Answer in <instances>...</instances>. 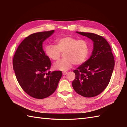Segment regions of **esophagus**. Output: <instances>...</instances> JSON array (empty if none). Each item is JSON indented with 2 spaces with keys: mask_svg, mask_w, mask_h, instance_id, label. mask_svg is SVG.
<instances>
[{
  "mask_svg": "<svg viewBox=\"0 0 127 127\" xmlns=\"http://www.w3.org/2000/svg\"><path fill=\"white\" fill-rule=\"evenodd\" d=\"M63 75H64V76H65V75H66V74H67V72H63Z\"/></svg>",
  "mask_w": 127,
  "mask_h": 127,
  "instance_id": "1",
  "label": "esophagus"
}]
</instances>
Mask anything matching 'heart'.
I'll return each mask as SVG.
<instances>
[{
  "label": "heart",
  "instance_id": "1",
  "mask_svg": "<svg viewBox=\"0 0 127 127\" xmlns=\"http://www.w3.org/2000/svg\"><path fill=\"white\" fill-rule=\"evenodd\" d=\"M56 45H48L45 48V53L50 59L57 61L61 53H64V58L54 64L55 69L66 71L72 65L84 63L89 54V43L85 40H78L71 36H65L56 39Z\"/></svg>",
  "mask_w": 127,
  "mask_h": 127
}]
</instances>
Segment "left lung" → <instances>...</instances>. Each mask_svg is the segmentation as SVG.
Instances as JSON below:
<instances>
[{
    "mask_svg": "<svg viewBox=\"0 0 127 127\" xmlns=\"http://www.w3.org/2000/svg\"><path fill=\"white\" fill-rule=\"evenodd\" d=\"M93 42L91 56L73 72L76 78L72 85L74 91L86 97L99 95L110 82L115 65L112 49L105 38L92 32H76Z\"/></svg>",
    "mask_w": 127,
    "mask_h": 127,
    "instance_id": "8db88e82",
    "label": "left lung"
}]
</instances>
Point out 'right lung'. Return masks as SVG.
Returning <instances> with one entry per match:
<instances>
[{"mask_svg":"<svg viewBox=\"0 0 127 127\" xmlns=\"http://www.w3.org/2000/svg\"><path fill=\"white\" fill-rule=\"evenodd\" d=\"M54 31L38 32L26 37L19 45L13 66L19 84L24 91L36 99H44L56 90L62 72H51V62L42 44Z\"/></svg>","mask_w":127,"mask_h":127,"instance_id":"right-lung-1","label":"right lung"}]
</instances>
